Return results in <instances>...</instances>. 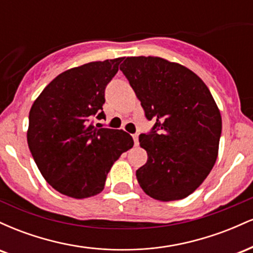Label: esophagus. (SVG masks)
Wrapping results in <instances>:
<instances>
[{
  "instance_id": "obj_1",
  "label": "esophagus",
  "mask_w": 253,
  "mask_h": 253,
  "mask_svg": "<svg viewBox=\"0 0 253 253\" xmlns=\"http://www.w3.org/2000/svg\"><path fill=\"white\" fill-rule=\"evenodd\" d=\"M133 140H134V145L135 146H138L139 145V135L138 134H133Z\"/></svg>"
}]
</instances>
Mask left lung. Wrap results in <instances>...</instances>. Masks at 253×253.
Segmentation results:
<instances>
[{"label": "left lung", "mask_w": 253, "mask_h": 253, "mask_svg": "<svg viewBox=\"0 0 253 253\" xmlns=\"http://www.w3.org/2000/svg\"><path fill=\"white\" fill-rule=\"evenodd\" d=\"M120 70L145 115L155 120L139 143L147 162L136 179L147 195L176 201L194 193L213 169L219 152L221 115L205 82L185 66L159 57H127Z\"/></svg>", "instance_id": "left-lung-1"}]
</instances>
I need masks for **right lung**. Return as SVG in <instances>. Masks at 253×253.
Masks as SVG:
<instances>
[{
  "mask_svg": "<svg viewBox=\"0 0 253 253\" xmlns=\"http://www.w3.org/2000/svg\"><path fill=\"white\" fill-rule=\"evenodd\" d=\"M124 58L69 69L46 85L32 104L27 143L38 169L53 189L74 199L103 190L119 157L133 147L123 129L97 128L104 119V89Z\"/></svg>",
  "mask_w": 253,
  "mask_h": 253,
  "instance_id": "obj_1",
  "label": "right lung"
}]
</instances>
